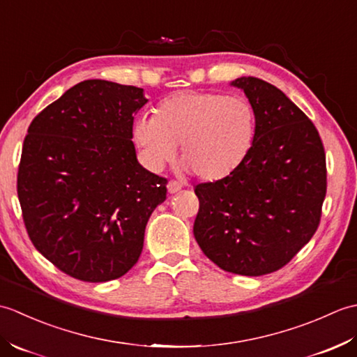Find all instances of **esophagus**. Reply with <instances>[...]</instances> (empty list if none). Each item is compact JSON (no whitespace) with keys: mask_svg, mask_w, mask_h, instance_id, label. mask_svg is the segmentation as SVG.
<instances>
[{"mask_svg":"<svg viewBox=\"0 0 357 357\" xmlns=\"http://www.w3.org/2000/svg\"><path fill=\"white\" fill-rule=\"evenodd\" d=\"M167 188H169V193H178L181 190V184L178 183V181H170Z\"/></svg>","mask_w":357,"mask_h":357,"instance_id":"esophagus-1","label":"esophagus"}]
</instances>
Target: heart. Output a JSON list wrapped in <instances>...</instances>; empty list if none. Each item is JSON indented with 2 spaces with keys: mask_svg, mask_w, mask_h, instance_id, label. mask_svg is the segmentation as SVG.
<instances>
[{
  "mask_svg": "<svg viewBox=\"0 0 357 357\" xmlns=\"http://www.w3.org/2000/svg\"><path fill=\"white\" fill-rule=\"evenodd\" d=\"M256 132L252 105L241 96L178 92L141 116L133 138L151 169L172 162L181 146L187 169L204 181L227 178L244 161Z\"/></svg>",
  "mask_w": 357,
  "mask_h": 357,
  "instance_id": "heart-1",
  "label": "heart"
}]
</instances>
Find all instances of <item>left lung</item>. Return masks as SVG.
I'll return each mask as SVG.
<instances>
[{
	"instance_id": "left-lung-1",
	"label": "left lung",
	"mask_w": 357,
	"mask_h": 357,
	"mask_svg": "<svg viewBox=\"0 0 357 357\" xmlns=\"http://www.w3.org/2000/svg\"><path fill=\"white\" fill-rule=\"evenodd\" d=\"M256 115L244 161L227 178L195 187L193 234L219 268L262 276L282 268L313 238L327 193L319 132L270 82L238 78Z\"/></svg>"
}]
</instances>
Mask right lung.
Instances as JSON below:
<instances>
[{"label": "right lung", "instance_id": "1", "mask_svg": "<svg viewBox=\"0 0 357 357\" xmlns=\"http://www.w3.org/2000/svg\"><path fill=\"white\" fill-rule=\"evenodd\" d=\"M142 89L87 79L29 126L17 192L30 241L84 282L124 276L138 262L167 179L144 169L133 146Z\"/></svg>", "mask_w": 357, "mask_h": 357}]
</instances>
